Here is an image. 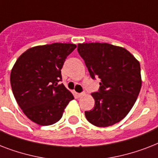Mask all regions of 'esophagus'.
I'll use <instances>...</instances> for the list:
<instances>
[{
	"label": "esophagus",
	"mask_w": 158,
	"mask_h": 158,
	"mask_svg": "<svg viewBox=\"0 0 158 158\" xmlns=\"http://www.w3.org/2000/svg\"><path fill=\"white\" fill-rule=\"evenodd\" d=\"M76 95L78 98H81V97H83L85 95V93H84V92H83V93H79V94H76Z\"/></svg>",
	"instance_id": "1"
}]
</instances>
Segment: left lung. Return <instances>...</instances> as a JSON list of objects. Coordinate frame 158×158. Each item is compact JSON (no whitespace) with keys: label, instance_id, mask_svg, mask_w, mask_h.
Segmentation results:
<instances>
[{"label":"left lung","instance_id":"1","mask_svg":"<svg viewBox=\"0 0 158 158\" xmlns=\"http://www.w3.org/2000/svg\"><path fill=\"white\" fill-rule=\"evenodd\" d=\"M78 52L93 79H100L98 92L93 93L94 109L87 120L98 127L120 122L136 102L142 85L139 62L126 49L109 43H79Z\"/></svg>","mask_w":158,"mask_h":158}]
</instances>
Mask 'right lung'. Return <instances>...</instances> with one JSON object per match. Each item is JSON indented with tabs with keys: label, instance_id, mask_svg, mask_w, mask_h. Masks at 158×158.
<instances>
[{
	"label": "right lung",
	"instance_id": "add662e5",
	"mask_svg": "<svg viewBox=\"0 0 158 158\" xmlns=\"http://www.w3.org/2000/svg\"><path fill=\"white\" fill-rule=\"evenodd\" d=\"M76 48L71 43H55L29 48L16 60L10 84L16 102L28 119L50 125L62 117L74 96L61 81L65 59Z\"/></svg>",
	"mask_w": 158,
	"mask_h": 158
}]
</instances>
